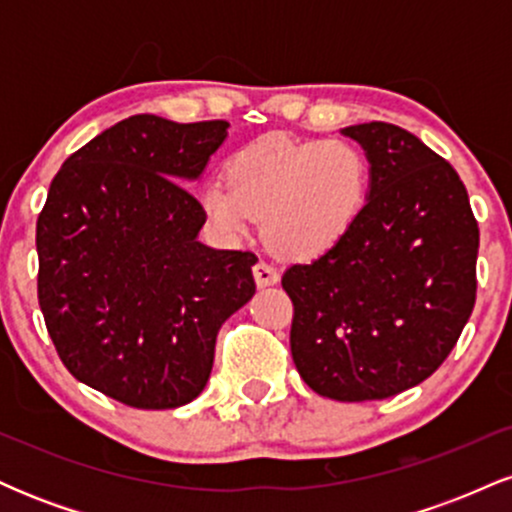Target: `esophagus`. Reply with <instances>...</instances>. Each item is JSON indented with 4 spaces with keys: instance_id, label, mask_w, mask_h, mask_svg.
Here are the masks:
<instances>
[{
    "instance_id": "1",
    "label": "esophagus",
    "mask_w": 512,
    "mask_h": 512,
    "mask_svg": "<svg viewBox=\"0 0 512 512\" xmlns=\"http://www.w3.org/2000/svg\"><path fill=\"white\" fill-rule=\"evenodd\" d=\"M252 274H255V281L260 289H264V286H274L276 281H279V272H276L272 264L264 262V260H260L255 267H252Z\"/></svg>"
}]
</instances>
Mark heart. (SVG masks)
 <instances>
[{
	"instance_id": "b5f03b06",
	"label": "heart",
	"mask_w": 512,
	"mask_h": 512,
	"mask_svg": "<svg viewBox=\"0 0 512 512\" xmlns=\"http://www.w3.org/2000/svg\"><path fill=\"white\" fill-rule=\"evenodd\" d=\"M368 190V158L356 144L264 134L228 154L223 185H209L202 204L228 236L262 219L269 250L303 262L327 255L354 231Z\"/></svg>"
}]
</instances>
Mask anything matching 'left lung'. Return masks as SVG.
Listing matches in <instances>:
<instances>
[{"mask_svg":"<svg viewBox=\"0 0 512 512\" xmlns=\"http://www.w3.org/2000/svg\"><path fill=\"white\" fill-rule=\"evenodd\" d=\"M366 149L370 195L354 231L281 286L293 303L291 356L317 395L385 399L424 383L477 301L479 226L460 175L387 122L344 129Z\"/></svg>","mask_w":512,"mask_h":512,"instance_id":"1","label":"left lung"}]
</instances>
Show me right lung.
I'll return each instance as SVG.
<instances>
[{
    "label": "right lung",
    "mask_w": 512,
    "mask_h": 512,
    "mask_svg": "<svg viewBox=\"0 0 512 512\" xmlns=\"http://www.w3.org/2000/svg\"><path fill=\"white\" fill-rule=\"evenodd\" d=\"M226 120L132 115L62 163L38 216V303L76 380L137 409L207 385L219 327L255 293L243 250L197 240L199 178Z\"/></svg>",
    "instance_id": "right-lung-1"
}]
</instances>
